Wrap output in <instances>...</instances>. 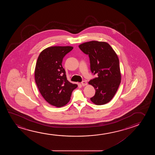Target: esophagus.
Instances as JSON below:
<instances>
[{
	"mask_svg": "<svg viewBox=\"0 0 155 155\" xmlns=\"http://www.w3.org/2000/svg\"><path fill=\"white\" fill-rule=\"evenodd\" d=\"M81 84V85H82L83 86H86L87 85V82L85 81H83Z\"/></svg>",
	"mask_w": 155,
	"mask_h": 155,
	"instance_id": "obj_1",
	"label": "esophagus"
}]
</instances>
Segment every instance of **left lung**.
<instances>
[{
    "label": "left lung",
    "mask_w": 155,
    "mask_h": 155,
    "mask_svg": "<svg viewBox=\"0 0 155 155\" xmlns=\"http://www.w3.org/2000/svg\"><path fill=\"white\" fill-rule=\"evenodd\" d=\"M79 48L89 56L91 70L97 76L88 82L95 89L91 102L104 105L114 96L120 84L121 74L119 58L110 45L105 42L91 41L83 43Z\"/></svg>",
    "instance_id": "1"
}]
</instances>
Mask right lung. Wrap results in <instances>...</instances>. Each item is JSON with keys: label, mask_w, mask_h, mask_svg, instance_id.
Listing matches in <instances>:
<instances>
[{"label": "right lung", "mask_w": 155, "mask_h": 155, "mask_svg": "<svg viewBox=\"0 0 155 155\" xmlns=\"http://www.w3.org/2000/svg\"><path fill=\"white\" fill-rule=\"evenodd\" d=\"M71 46L48 47L41 52L35 69V80L43 97L48 103L60 107L69 102L78 85L67 80L62 66L64 57L71 51Z\"/></svg>", "instance_id": "1"}]
</instances>
